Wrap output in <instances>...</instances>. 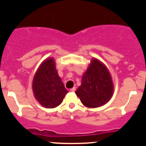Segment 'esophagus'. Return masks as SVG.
Segmentation results:
<instances>
[{"label":"esophagus","instance_id":"obj_1","mask_svg":"<svg viewBox=\"0 0 146 146\" xmlns=\"http://www.w3.org/2000/svg\"><path fill=\"white\" fill-rule=\"evenodd\" d=\"M75 91H76V88H74V87L70 89V91H72V92H74Z\"/></svg>","mask_w":146,"mask_h":146}]
</instances>
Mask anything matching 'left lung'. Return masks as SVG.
Returning a JSON list of instances; mask_svg holds the SVG:
<instances>
[{
	"label": "left lung",
	"instance_id": "obj_1",
	"mask_svg": "<svg viewBox=\"0 0 146 146\" xmlns=\"http://www.w3.org/2000/svg\"><path fill=\"white\" fill-rule=\"evenodd\" d=\"M113 80L109 70L103 63L93 58L82 77L81 86L75 94L87 108L101 107L113 96Z\"/></svg>",
	"mask_w": 146,
	"mask_h": 146
}]
</instances>
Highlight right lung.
Segmentation results:
<instances>
[{"label":"right lung","mask_w":146,"mask_h":146,"mask_svg":"<svg viewBox=\"0 0 146 146\" xmlns=\"http://www.w3.org/2000/svg\"><path fill=\"white\" fill-rule=\"evenodd\" d=\"M32 88L36 99L44 108H55L61 104L68 91L58 74L52 58H47L39 66Z\"/></svg>","instance_id":"1"}]
</instances>
